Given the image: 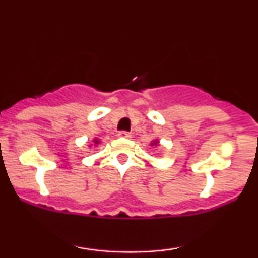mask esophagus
<instances>
[{"instance_id": "esophagus-1", "label": "esophagus", "mask_w": 258, "mask_h": 258, "mask_svg": "<svg viewBox=\"0 0 258 258\" xmlns=\"http://www.w3.org/2000/svg\"><path fill=\"white\" fill-rule=\"evenodd\" d=\"M117 136H119V137H121V138H131V133H128L126 131L119 132V133H117Z\"/></svg>"}]
</instances>
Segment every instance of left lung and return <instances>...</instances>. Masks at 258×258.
<instances>
[{"label":"left lung","mask_w":258,"mask_h":258,"mask_svg":"<svg viewBox=\"0 0 258 258\" xmlns=\"http://www.w3.org/2000/svg\"><path fill=\"white\" fill-rule=\"evenodd\" d=\"M150 146H159V141H154L150 143Z\"/></svg>","instance_id":"obj_1"}]
</instances>
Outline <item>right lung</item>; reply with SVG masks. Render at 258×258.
<instances>
[{"mask_svg": "<svg viewBox=\"0 0 258 258\" xmlns=\"http://www.w3.org/2000/svg\"><path fill=\"white\" fill-rule=\"evenodd\" d=\"M93 143H94V144H96V146H98V144L100 143V142H99V139L94 138V139H93Z\"/></svg>", "mask_w": 258, "mask_h": 258, "instance_id": "right-lung-1", "label": "right lung"}]
</instances>
